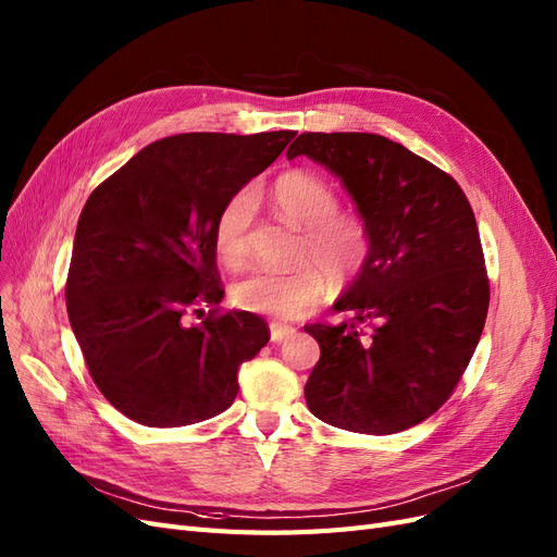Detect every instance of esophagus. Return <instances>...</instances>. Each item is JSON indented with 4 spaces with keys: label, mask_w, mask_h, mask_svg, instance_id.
Returning <instances> with one entry per match:
<instances>
[{
    "label": "esophagus",
    "mask_w": 557,
    "mask_h": 557,
    "mask_svg": "<svg viewBox=\"0 0 557 557\" xmlns=\"http://www.w3.org/2000/svg\"><path fill=\"white\" fill-rule=\"evenodd\" d=\"M269 332H272V342H283V339H290V336L295 334V327L288 325V323H278V320H272L269 323Z\"/></svg>",
    "instance_id": "34e87169"
}]
</instances>
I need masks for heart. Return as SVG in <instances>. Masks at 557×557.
I'll return each instance as SVG.
<instances>
[{"label": "heart", "mask_w": 557, "mask_h": 557, "mask_svg": "<svg viewBox=\"0 0 557 557\" xmlns=\"http://www.w3.org/2000/svg\"><path fill=\"white\" fill-rule=\"evenodd\" d=\"M274 207L290 223L305 230L299 244V260H313L305 267L252 269L234 285L232 297L246 311L274 318H295L323 301L336 281L356 276L364 267L372 237L356 213H344L342 199L332 185L309 172H288L272 185ZM258 199L250 190L234 193L221 207L213 223V246L218 258L237 267L248 256V234L256 221Z\"/></svg>", "instance_id": "b5f03b06"}]
</instances>
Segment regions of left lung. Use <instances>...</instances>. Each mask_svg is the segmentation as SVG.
I'll return each instance as SVG.
<instances>
[{"instance_id":"obj_1","label":"left lung","mask_w":557,"mask_h":557,"mask_svg":"<svg viewBox=\"0 0 557 557\" xmlns=\"http://www.w3.org/2000/svg\"><path fill=\"white\" fill-rule=\"evenodd\" d=\"M307 156L339 176L369 227L372 250L336 299L339 325L311 323L320 360L305 395L327 425L393 434L423 423L453 395L487 315L474 211L440 166L367 132H305Z\"/></svg>"}]
</instances>
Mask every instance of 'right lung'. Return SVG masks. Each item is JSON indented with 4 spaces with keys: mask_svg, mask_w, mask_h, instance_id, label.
Returning a JSON list of instances; mask_svg holds the SVG:
<instances>
[{
    "mask_svg": "<svg viewBox=\"0 0 557 557\" xmlns=\"http://www.w3.org/2000/svg\"><path fill=\"white\" fill-rule=\"evenodd\" d=\"M295 134H174L139 150L88 197L66 313L99 393L134 423L181 428L223 413L237 397L242 362L269 342L260 315L218 309L225 290L213 223Z\"/></svg>",
    "mask_w": 557,
    "mask_h": 557,
    "instance_id": "right-lung-1",
    "label": "right lung"
}]
</instances>
